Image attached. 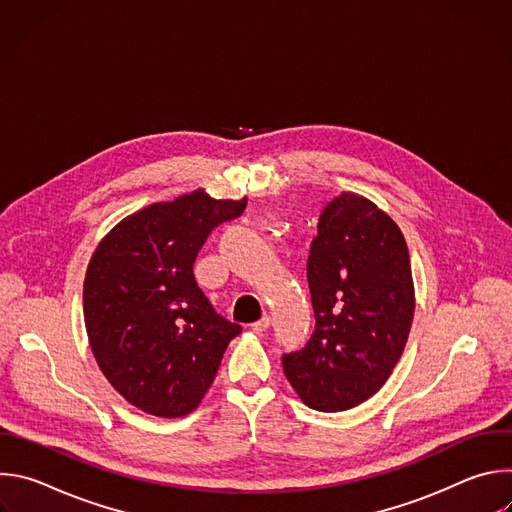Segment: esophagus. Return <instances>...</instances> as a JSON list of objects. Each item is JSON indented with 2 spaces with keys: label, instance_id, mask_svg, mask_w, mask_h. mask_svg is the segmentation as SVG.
I'll list each match as a JSON object with an SVG mask.
<instances>
[{
  "label": "esophagus",
  "instance_id": "obj_1",
  "mask_svg": "<svg viewBox=\"0 0 512 512\" xmlns=\"http://www.w3.org/2000/svg\"><path fill=\"white\" fill-rule=\"evenodd\" d=\"M269 326H271V318H269V316H263L261 320H257V322L251 324V330L259 334V332H265Z\"/></svg>",
  "mask_w": 512,
  "mask_h": 512
}]
</instances>
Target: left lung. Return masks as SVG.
Returning a JSON list of instances; mask_svg holds the SVG:
<instances>
[{"label":"left lung","mask_w":512,"mask_h":512,"mask_svg":"<svg viewBox=\"0 0 512 512\" xmlns=\"http://www.w3.org/2000/svg\"><path fill=\"white\" fill-rule=\"evenodd\" d=\"M316 316L283 373L316 411H346L373 397L399 362L415 312L403 233L371 200L342 192L324 206L308 257Z\"/></svg>","instance_id":"8db88e82"}]
</instances>
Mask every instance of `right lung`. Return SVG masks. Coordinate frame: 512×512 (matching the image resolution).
Returning a JSON list of instances; mask_svg holds the SVG:
<instances>
[{
  "label": "right lung",
  "instance_id": "add662e5",
  "mask_svg": "<svg viewBox=\"0 0 512 512\" xmlns=\"http://www.w3.org/2000/svg\"><path fill=\"white\" fill-rule=\"evenodd\" d=\"M245 206L247 198L196 190L123 218L95 249L83 289L89 344L107 381L137 409L194 411L241 332L216 314L192 265L210 231Z\"/></svg>",
  "mask_w": 512,
  "mask_h": 512
}]
</instances>
